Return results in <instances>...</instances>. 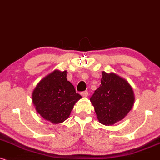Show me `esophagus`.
Masks as SVG:
<instances>
[{
  "label": "esophagus",
  "mask_w": 160,
  "mask_h": 160,
  "mask_svg": "<svg viewBox=\"0 0 160 160\" xmlns=\"http://www.w3.org/2000/svg\"><path fill=\"white\" fill-rule=\"evenodd\" d=\"M82 96H84V97H86V96H88V91H83V92H82Z\"/></svg>",
  "instance_id": "1"
}]
</instances>
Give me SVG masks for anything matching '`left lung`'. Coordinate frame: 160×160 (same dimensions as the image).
Segmentation results:
<instances>
[{"instance_id": "1", "label": "left lung", "mask_w": 160, "mask_h": 160, "mask_svg": "<svg viewBox=\"0 0 160 160\" xmlns=\"http://www.w3.org/2000/svg\"><path fill=\"white\" fill-rule=\"evenodd\" d=\"M101 85L95 90L90 102L98 121L111 125L127 116L134 104V93L129 83L113 72H102Z\"/></svg>"}]
</instances>
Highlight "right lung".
Masks as SVG:
<instances>
[{"label": "right lung", "instance_id": "right-lung-1", "mask_svg": "<svg viewBox=\"0 0 160 160\" xmlns=\"http://www.w3.org/2000/svg\"><path fill=\"white\" fill-rule=\"evenodd\" d=\"M67 74L66 70H54L42 78L32 92L36 111L53 124L62 123L68 119L76 102L82 98L67 80Z\"/></svg>", "mask_w": 160, "mask_h": 160}]
</instances>
